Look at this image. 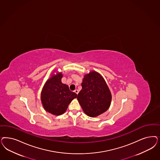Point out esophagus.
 Here are the masks:
<instances>
[{"label":"esophagus","mask_w":160,"mask_h":160,"mask_svg":"<svg viewBox=\"0 0 160 160\" xmlns=\"http://www.w3.org/2000/svg\"><path fill=\"white\" fill-rule=\"evenodd\" d=\"M74 92H75L76 93H77V95H78V92H79V91H78V89H75V91H74Z\"/></svg>","instance_id":"obj_1"}]
</instances>
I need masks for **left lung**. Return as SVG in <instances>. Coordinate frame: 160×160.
<instances>
[{
  "label": "left lung",
  "instance_id": "1",
  "mask_svg": "<svg viewBox=\"0 0 160 160\" xmlns=\"http://www.w3.org/2000/svg\"><path fill=\"white\" fill-rule=\"evenodd\" d=\"M81 85L82 89L78 94V101L88 116L95 117L108 109L112 95L100 73L91 71L85 75Z\"/></svg>",
  "mask_w": 160,
  "mask_h": 160
}]
</instances>
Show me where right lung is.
Listing matches in <instances>:
<instances>
[{"label":"right lung","instance_id":"obj_1","mask_svg":"<svg viewBox=\"0 0 160 160\" xmlns=\"http://www.w3.org/2000/svg\"><path fill=\"white\" fill-rule=\"evenodd\" d=\"M62 73L52 75L48 79L42 90V103L45 111L55 115H60L64 113L69 104L77 94L69 90V87L62 83Z\"/></svg>","mask_w":160,"mask_h":160}]
</instances>
